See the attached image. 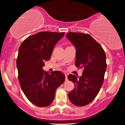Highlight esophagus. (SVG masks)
Wrapping results in <instances>:
<instances>
[{"instance_id":"obj_1","label":"esophagus","mask_w":125,"mask_h":125,"mask_svg":"<svg viewBox=\"0 0 125 125\" xmlns=\"http://www.w3.org/2000/svg\"><path fill=\"white\" fill-rule=\"evenodd\" d=\"M65 77H66V79H65V81H67V80H68V79H67V75L66 74H65Z\"/></svg>"}]
</instances>
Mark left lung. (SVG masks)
<instances>
[{
	"label": "left lung",
	"mask_w": 125,
	"mask_h": 125,
	"mask_svg": "<svg viewBox=\"0 0 125 125\" xmlns=\"http://www.w3.org/2000/svg\"><path fill=\"white\" fill-rule=\"evenodd\" d=\"M66 37L76 48L75 66L83 69L79 78L68 75V80L75 85L68 97L75 105L84 106L95 99L102 88L107 69L106 55L102 45L89 34L69 32Z\"/></svg>",
	"instance_id": "8db88e82"
}]
</instances>
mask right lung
Instances as JSON below:
<instances>
[{"label": "right lung", "mask_w": 125, "mask_h": 125, "mask_svg": "<svg viewBox=\"0 0 125 125\" xmlns=\"http://www.w3.org/2000/svg\"><path fill=\"white\" fill-rule=\"evenodd\" d=\"M64 32L41 31L26 38L20 45L17 58L18 80L23 94L38 107L50 105L55 92L65 80L59 71L43 70L44 61L50 59L53 48Z\"/></svg>", "instance_id": "right-lung-1"}]
</instances>
